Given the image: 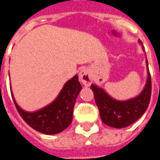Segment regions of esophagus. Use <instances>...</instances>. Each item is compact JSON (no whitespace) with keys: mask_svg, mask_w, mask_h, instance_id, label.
I'll return each mask as SVG.
<instances>
[{"mask_svg":"<svg viewBox=\"0 0 160 160\" xmlns=\"http://www.w3.org/2000/svg\"><path fill=\"white\" fill-rule=\"evenodd\" d=\"M79 78H80V82L85 87H89L92 82V78L91 75L90 71L87 68H84L80 71L79 73Z\"/></svg>","mask_w":160,"mask_h":160,"instance_id":"1","label":"esophagus"}]
</instances>
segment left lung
Segmentation results:
<instances>
[{"instance_id": "1", "label": "left lung", "mask_w": 160, "mask_h": 160, "mask_svg": "<svg viewBox=\"0 0 160 160\" xmlns=\"http://www.w3.org/2000/svg\"><path fill=\"white\" fill-rule=\"evenodd\" d=\"M139 43L145 51L141 41ZM148 77L144 88L136 97L127 100H118L112 98L102 87L92 84L91 89L93 92L95 102L99 110L102 122L108 126L122 128L134 123L147 111L151 98V76L148 69V60L146 59Z\"/></svg>"}]
</instances>
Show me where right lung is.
I'll use <instances>...</instances> for the list:
<instances>
[{
  "label": "right lung",
  "instance_id": "right-lung-1",
  "mask_svg": "<svg viewBox=\"0 0 160 160\" xmlns=\"http://www.w3.org/2000/svg\"><path fill=\"white\" fill-rule=\"evenodd\" d=\"M82 87L80 85L78 75L64 84L57 97L42 109L36 111H26L19 107L12 93L19 115L30 127L44 134H56L61 133L69 126L73 119V110L75 101Z\"/></svg>",
  "mask_w": 160,
  "mask_h": 160
}]
</instances>
